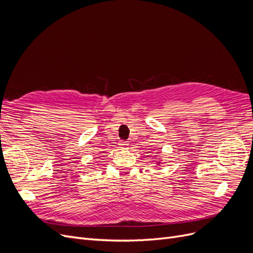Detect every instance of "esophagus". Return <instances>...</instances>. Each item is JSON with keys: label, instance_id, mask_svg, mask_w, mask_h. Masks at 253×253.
Segmentation results:
<instances>
[{"label": "esophagus", "instance_id": "34e87169", "mask_svg": "<svg viewBox=\"0 0 253 253\" xmlns=\"http://www.w3.org/2000/svg\"><path fill=\"white\" fill-rule=\"evenodd\" d=\"M127 145H128V143H127V142H125V141H123V142L119 143L120 149H126V148H127Z\"/></svg>", "mask_w": 253, "mask_h": 253}]
</instances>
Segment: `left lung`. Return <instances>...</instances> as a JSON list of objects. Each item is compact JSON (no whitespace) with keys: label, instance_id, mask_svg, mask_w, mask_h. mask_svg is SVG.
Instances as JSON below:
<instances>
[{"label":"left lung","instance_id":"8db88e82","mask_svg":"<svg viewBox=\"0 0 253 253\" xmlns=\"http://www.w3.org/2000/svg\"><path fill=\"white\" fill-rule=\"evenodd\" d=\"M161 164H162V161H161V159H160V160H158V162H157V165L160 166Z\"/></svg>","mask_w":253,"mask_h":253}]
</instances>
